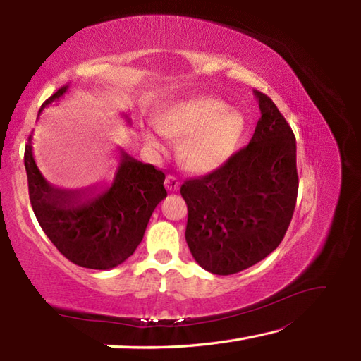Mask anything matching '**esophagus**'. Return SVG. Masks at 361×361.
<instances>
[{
	"label": "esophagus",
	"instance_id": "esophagus-1",
	"mask_svg": "<svg viewBox=\"0 0 361 361\" xmlns=\"http://www.w3.org/2000/svg\"><path fill=\"white\" fill-rule=\"evenodd\" d=\"M164 185H166L167 190H171V192H175V190H178V188H180V181H178V178H176L175 175H167Z\"/></svg>",
	"mask_w": 361,
	"mask_h": 361
}]
</instances>
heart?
<instances>
[{
    "label": "heart",
    "instance_id": "b5f03b06",
    "mask_svg": "<svg viewBox=\"0 0 361 361\" xmlns=\"http://www.w3.org/2000/svg\"><path fill=\"white\" fill-rule=\"evenodd\" d=\"M158 130L166 136H186L181 145V159L197 172L220 167L233 155L245 130L239 111L212 96H197L175 102L155 118ZM145 141L153 149H163L157 135L147 130Z\"/></svg>",
    "mask_w": 361,
    "mask_h": 361
}]
</instances>
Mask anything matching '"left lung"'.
<instances>
[{
	"mask_svg": "<svg viewBox=\"0 0 361 361\" xmlns=\"http://www.w3.org/2000/svg\"><path fill=\"white\" fill-rule=\"evenodd\" d=\"M260 119L250 144L200 178L186 180V242L214 274L247 270L279 247L298 197L296 140L270 97L255 90Z\"/></svg>",
	"mask_w": 361,
	"mask_h": 361,
	"instance_id": "1",
	"label": "left lung"
}]
</instances>
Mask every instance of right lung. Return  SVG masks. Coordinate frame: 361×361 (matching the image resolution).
I'll return each instance as SVG.
<instances>
[{
    "label": "right lung",
    "mask_w": 361,
    "mask_h": 361,
    "mask_svg": "<svg viewBox=\"0 0 361 361\" xmlns=\"http://www.w3.org/2000/svg\"><path fill=\"white\" fill-rule=\"evenodd\" d=\"M66 91L68 85L59 88L42 105L38 116ZM25 167L30 204L44 234L68 260L93 270H110L133 255L152 212L167 195L163 171L124 150L113 183L101 190L96 186L68 190L49 185L35 164L32 133L25 149Z\"/></svg>",
    "instance_id": "right-lung-1"
}]
</instances>
